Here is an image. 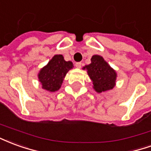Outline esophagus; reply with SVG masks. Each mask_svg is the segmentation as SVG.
<instances>
[{"instance_id":"1","label":"esophagus","mask_w":151,"mask_h":151,"mask_svg":"<svg viewBox=\"0 0 151 151\" xmlns=\"http://www.w3.org/2000/svg\"><path fill=\"white\" fill-rule=\"evenodd\" d=\"M75 66L77 67V68H78V69H80L81 67H82V63L81 62H77L75 64Z\"/></svg>"}]
</instances>
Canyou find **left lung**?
Instances as JSON below:
<instances>
[{
  "label": "left lung",
  "instance_id": "left-lung-1",
  "mask_svg": "<svg viewBox=\"0 0 151 151\" xmlns=\"http://www.w3.org/2000/svg\"><path fill=\"white\" fill-rule=\"evenodd\" d=\"M91 63L85 65L86 69L93 83V89L97 93L107 92L116 86L117 73L111 68L104 57L99 55H94L91 59Z\"/></svg>",
  "mask_w": 151,
  "mask_h": 151
}]
</instances>
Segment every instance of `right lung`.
Masks as SVG:
<instances>
[{
	"label": "right lung",
	"instance_id": "obj_1",
	"mask_svg": "<svg viewBox=\"0 0 151 151\" xmlns=\"http://www.w3.org/2000/svg\"><path fill=\"white\" fill-rule=\"evenodd\" d=\"M73 68L72 61H66L60 54L55 55L38 73V79L42 88L49 92L58 91L67 73Z\"/></svg>",
	"mask_w": 151,
	"mask_h": 151
}]
</instances>
